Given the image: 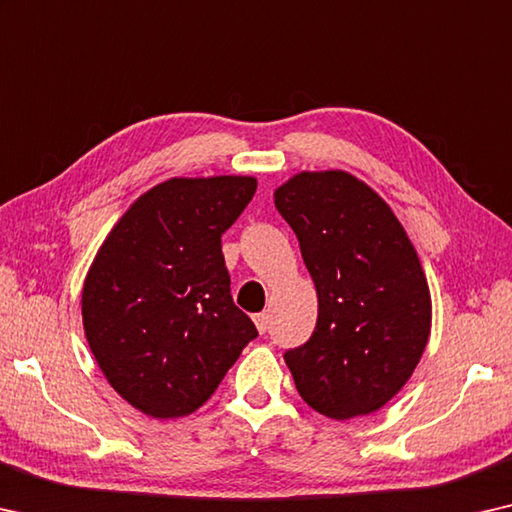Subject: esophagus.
Masks as SVG:
<instances>
[{
  "mask_svg": "<svg viewBox=\"0 0 512 512\" xmlns=\"http://www.w3.org/2000/svg\"><path fill=\"white\" fill-rule=\"evenodd\" d=\"M254 325L258 329V334H265L267 327H270V316H267V313H256Z\"/></svg>",
  "mask_w": 512,
  "mask_h": 512,
  "instance_id": "esophagus-1",
  "label": "esophagus"
}]
</instances>
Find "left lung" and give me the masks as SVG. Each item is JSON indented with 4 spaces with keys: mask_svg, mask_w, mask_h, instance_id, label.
<instances>
[{
    "mask_svg": "<svg viewBox=\"0 0 512 512\" xmlns=\"http://www.w3.org/2000/svg\"><path fill=\"white\" fill-rule=\"evenodd\" d=\"M318 293L309 341L283 359L327 419L373 414L410 380L432 302L419 254L389 203L341 169L300 171L274 190Z\"/></svg>",
    "mask_w": 512,
    "mask_h": 512,
    "instance_id": "1",
    "label": "left lung"
}]
</instances>
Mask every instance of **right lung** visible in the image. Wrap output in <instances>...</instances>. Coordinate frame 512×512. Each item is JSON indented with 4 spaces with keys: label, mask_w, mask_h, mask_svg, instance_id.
<instances>
[{
    "label": "right lung",
    "mask_w": 512,
    "mask_h": 512,
    "mask_svg": "<svg viewBox=\"0 0 512 512\" xmlns=\"http://www.w3.org/2000/svg\"><path fill=\"white\" fill-rule=\"evenodd\" d=\"M254 176L169 178L144 192L102 242L82 288L89 348L141 414L199 410L258 332L233 304L222 233Z\"/></svg>",
    "instance_id": "obj_1"
}]
</instances>
